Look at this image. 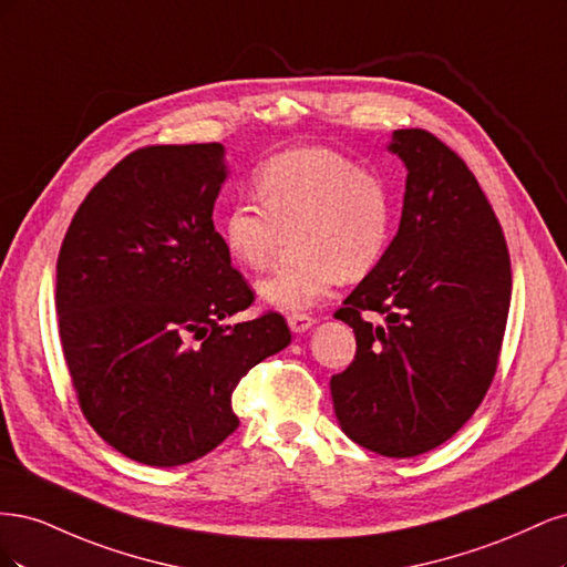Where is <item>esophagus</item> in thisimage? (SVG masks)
Listing matches in <instances>:
<instances>
[{"instance_id":"34e87169","label":"esophagus","mask_w":567,"mask_h":567,"mask_svg":"<svg viewBox=\"0 0 567 567\" xmlns=\"http://www.w3.org/2000/svg\"><path fill=\"white\" fill-rule=\"evenodd\" d=\"M288 326L293 333H305L307 329H312L315 319L310 315H288Z\"/></svg>"}]
</instances>
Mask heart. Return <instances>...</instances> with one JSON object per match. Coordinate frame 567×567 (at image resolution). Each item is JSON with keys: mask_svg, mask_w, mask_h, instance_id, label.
<instances>
[{"mask_svg": "<svg viewBox=\"0 0 567 567\" xmlns=\"http://www.w3.org/2000/svg\"><path fill=\"white\" fill-rule=\"evenodd\" d=\"M262 208L236 200L219 215L221 246L244 269H265L281 234L296 260L257 284V298L281 312L310 310L340 279L357 281L381 262L390 241L392 198L385 179L323 146L279 153L255 169Z\"/></svg>", "mask_w": 567, "mask_h": 567, "instance_id": "heart-1", "label": "heart"}]
</instances>
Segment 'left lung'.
I'll use <instances>...</instances> for the list:
<instances>
[{
	"label": "left lung",
	"instance_id": "obj_1",
	"mask_svg": "<svg viewBox=\"0 0 567 567\" xmlns=\"http://www.w3.org/2000/svg\"><path fill=\"white\" fill-rule=\"evenodd\" d=\"M406 167L400 229L336 312L357 354L331 379L336 419L362 447L409 458L447 442L494 379L511 305V260L487 196L425 130H394ZM379 311L373 327L361 315Z\"/></svg>",
	"mask_w": 567,
	"mask_h": 567
}]
</instances>
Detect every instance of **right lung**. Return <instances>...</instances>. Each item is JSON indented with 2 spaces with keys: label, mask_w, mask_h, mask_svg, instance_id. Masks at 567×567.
Here are the masks:
<instances>
[{
  "label": "right lung",
  "mask_w": 567,
  "mask_h": 567,
  "mask_svg": "<svg viewBox=\"0 0 567 567\" xmlns=\"http://www.w3.org/2000/svg\"><path fill=\"white\" fill-rule=\"evenodd\" d=\"M221 144L130 153L82 200L56 265V315L84 419L146 466H182L236 427L231 392L290 342L286 319L241 323L252 290L213 225Z\"/></svg>",
  "instance_id": "right-lung-1"
}]
</instances>
